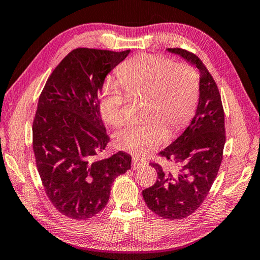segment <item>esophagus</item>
Segmentation results:
<instances>
[{"label":"esophagus","mask_w":260,"mask_h":260,"mask_svg":"<svg viewBox=\"0 0 260 260\" xmlns=\"http://www.w3.org/2000/svg\"><path fill=\"white\" fill-rule=\"evenodd\" d=\"M146 162V160L143 158L138 157V156H133V169H138L140 165H142Z\"/></svg>","instance_id":"34e87169"}]
</instances>
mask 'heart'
I'll use <instances>...</instances> for the list:
<instances>
[{"label":"heart","mask_w":260,"mask_h":260,"mask_svg":"<svg viewBox=\"0 0 260 260\" xmlns=\"http://www.w3.org/2000/svg\"><path fill=\"white\" fill-rule=\"evenodd\" d=\"M117 80L128 99H143L144 122L129 125L114 135L121 150L144 155L159 147L167 138L187 124L196 109L199 83L192 70L162 56L141 54L117 69ZM126 98L108 83L100 100L105 122L119 127L125 122Z\"/></svg>","instance_id":"1"}]
</instances>
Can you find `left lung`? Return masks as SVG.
<instances>
[{
	"label": "left lung",
	"mask_w": 260,
	"mask_h": 260,
	"mask_svg": "<svg viewBox=\"0 0 260 260\" xmlns=\"http://www.w3.org/2000/svg\"><path fill=\"white\" fill-rule=\"evenodd\" d=\"M169 51L183 57L200 71V101L190 125L158 153L174 167L165 169L150 162L158 179L144 189L142 196L153 213L175 220L192 214L208 196L222 160L226 132L221 96L203 61L181 48H169Z\"/></svg>",
	"instance_id": "8db88e82"
}]
</instances>
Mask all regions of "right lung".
I'll return each mask as SVG.
<instances>
[{
    "instance_id": "obj_1",
    "label": "right lung",
    "mask_w": 260,
    "mask_h": 260,
    "mask_svg": "<svg viewBox=\"0 0 260 260\" xmlns=\"http://www.w3.org/2000/svg\"><path fill=\"white\" fill-rule=\"evenodd\" d=\"M129 50L77 48L48 78L33 120V151L48 199L61 214L93 218L114 179L131 169L124 151L100 158L110 141L100 114L104 79Z\"/></svg>"
}]
</instances>
